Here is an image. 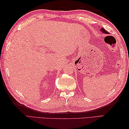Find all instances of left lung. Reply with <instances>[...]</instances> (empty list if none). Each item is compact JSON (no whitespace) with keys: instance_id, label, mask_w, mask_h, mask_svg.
<instances>
[{"instance_id":"left-lung-1","label":"left lung","mask_w":129,"mask_h":129,"mask_svg":"<svg viewBox=\"0 0 129 129\" xmlns=\"http://www.w3.org/2000/svg\"><path fill=\"white\" fill-rule=\"evenodd\" d=\"M100 31H102L103 33H104V34H109V33L108 32V31H106L105 29H104L103 28H101V29H100Z\"/></svg>"}]
</instances>
